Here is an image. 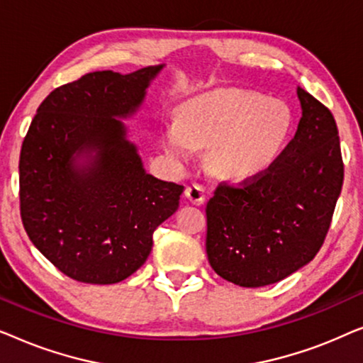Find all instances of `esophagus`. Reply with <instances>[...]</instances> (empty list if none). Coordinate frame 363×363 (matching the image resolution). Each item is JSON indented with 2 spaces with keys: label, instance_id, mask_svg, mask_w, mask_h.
Segmentation results:
<instances>
[{
  "label": "esophagus",
  "instance_id": "1",
  "mask_svg": "<svg viewBox=\"0 0 363 363\" xmlns=\"http://www.w3.org/2000/svg\"><path fill=\"white\" fill-rule=\"evenodd\" d=\"M185 196L188 198V201L193 203V205L200 206L205 203V188L201 185H196V183H193V185L186 186Z\"/></svg>",
  "mask_w": 363,
  "mask_h": 363
}]
</instances>
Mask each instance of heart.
<instances>
[{
  "instance_id": "1",
  "label": "heart",
  "mask_w": 363,
  "mask_h": 363,
  "mask_svg": "<svg viewBox=\"0 0 363 363\" xmlns=\"http://www.w3.org/2000/svg\"><path fill=\"white\" fill-rule=\"evenodd\" d=\"M291 108L277 99L241 89H220L191 99L178 123L163 132L173 160H191L193 148H210L213 170L230 178H251L274 165L289 138Z\"/></svg>"
}]
</instances>
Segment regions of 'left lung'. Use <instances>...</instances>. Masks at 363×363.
<instances>
[{"mask_svg": "<svg viewBox=\"0 0 363 363\" xmlns=\"http://www.w3.org/2000/svg\"><path fill=\"white\" fill-rule=\"evenodd\" d=\"M297 132L274 165L240 185L221 182L206 203V255L242 287L274 284L314 259L344 183L335 118L302 87Z\"/></svg>", "mask_w": 363, "mask_h": 363, "instance_id": "obj_1", "label": "left lung"}]
</instances>
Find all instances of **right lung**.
Instances as JSON below:
<instances>
[{
	"label": "right lung",
	"instance_id": "obj_1",
	"mask_svg": "<svg viewBox=\"0 0 363 363\" xmlns=\"http://www.w3.org/2000/svg\"><path fill=\"white\" fill-rule=\"evenodd\" d=\"M163 66L89 72L38 107L19 155V210L33 245L74 281L116 284L147 261L183 185L145 172L116 117L140 107Z\"/></svg>",
	"mask_w": 363,
	"mask_h": 363
}]
</instances>
